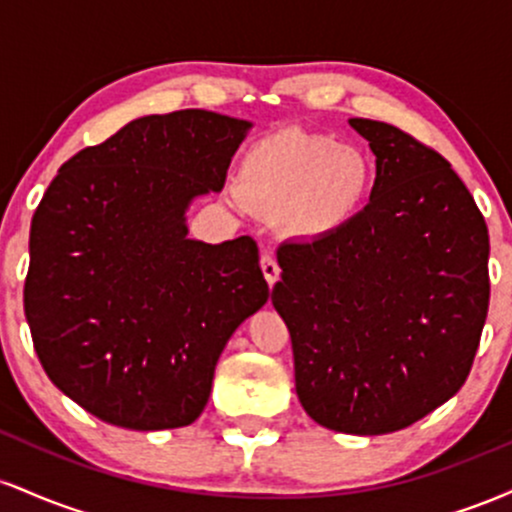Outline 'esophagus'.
Wrapping results in <instances>:
<instances>
[{
	"mask_svg": "<svg viewBox=\"0 0 512 512\" xmlns=\"http://www.w3.org/2000/svg\"><path fill=\"white\" fill-rule=\"evenodd\" d=\"M260 267H262L264 279H267V284L274 286L276 281H279V274H281V269H279V264H276L274 255H269V252H264L262 260H260Z\"/></svg>",
	"mask_w": 512,
	"mask_h": 512,
	"instance_id": "1",
	"label": "esophagus"
}]
</instances>
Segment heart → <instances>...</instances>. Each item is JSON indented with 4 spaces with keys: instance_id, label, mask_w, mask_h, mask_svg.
<instances>
[{
    "instance_id": "b5f03b06",
    "label": "heart",
    "mask_w": 512,
    "mask_h": 512,
    "mask_svg": "<svg viewBox=\"0 0 512 512\" xmlns=\"http://www.w3.org/2000/svg\"><path fill=\"white\" fill-rule=\"evenodd\" d=\"M370 190L373 166L361 149L289 127L245 151L231 197L262 214H279L293 236L317 240L351 226Z\"/></svg>"
}]
</instances>
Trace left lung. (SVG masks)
<instances>
[{
    "label": "left lung",
    "instance_id": "obj_1",
    "mask_svg": "<svg viewBox=\"0 0 512 512\" xmlns=\"http://www.w3.org/2000/svg\"><path fill=\"white\" fill-rule=\"evenodd\" d=\"M349 125L375 154L370 202L330 238L281 245L272 303L305 414L383 436L467 380L489 310V231L443 156L387 122Z\"/></svg>",
    "mask_w": 512,
    "mask_h": 512
}]
</instances>
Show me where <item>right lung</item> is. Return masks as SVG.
I'll return each mask as SVG.
<instances>
[{
	"label": "right lung",
	"instance_id": "add662e5",
	"mask_svg": "<svg viewBox=\"0 0 512 512\" xmlns=\"http://www.w3.org/2000/svg\"><path fill=\"white\" fill-rule=\"evenodd\" d=\"M252 122L144 115L69 158L31 223L23 308L48 378L132 431L190 426L231 334L267 303L255 240L187 238Z\"/></svg>",
	"mask_w": 512,
	"mask_h": 512
}]
</instances>
